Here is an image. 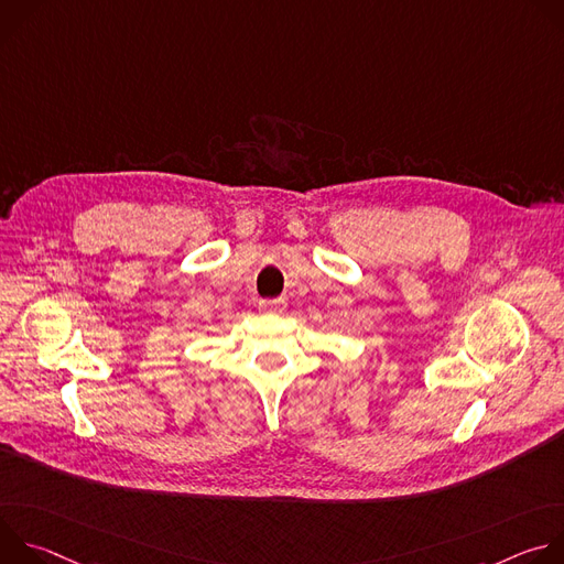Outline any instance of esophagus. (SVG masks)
Segmentation results:
<instances>
[{
  "label": "esophagus",
  "instance_id": "34e87169",
  "mask_svg": "<svg viewBox=\"0 0 564 564\" xmlns=\"http://www.w3.org/2000/svg\"><path fill=\"white\" fill-rule=\"evenodd\" d=\"M259 305L263 312H281L285 307V303L281 299H263Z\"/></svg>",
  "mask_w": 564,
  "mask_h": 564
}]
</instances>
